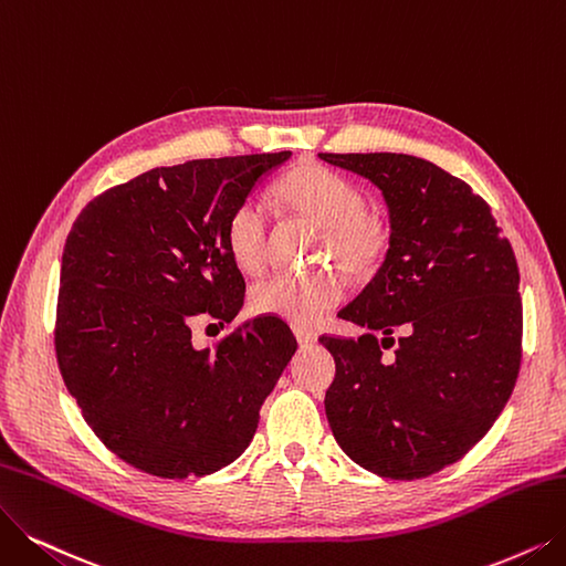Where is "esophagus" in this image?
<instances>
[{
  "label": "esophagus",
  "instance_id": "obj_1",
  "mask_svg": "<svg viewBox=\"0 0 566 566\" xmlns=\"http://www.w3.org/2000/svg\"><path fill=\"white\" fill-rule=\"evenodd\" d=\"M292 332H295L300 346H311V344L318 342V334H315V332L308 329V327H300V325H297V327H292Z\"/></svg>",
  "mask_w": 566,
  "mask_h": 566
}]
</instances>
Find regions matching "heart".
I'll list each match as a JSON object with an SVG mask.
<instances>
[{"instance_id":"1","label":"heart","mask_w":566,"mask_h":566,"mask_svg":"<svg viewBox=\"0 0 566 566\" xmlns=\"http://www.w3.org/2000/svg\"><path fill=\"white\" fill-rule=\"evenodd\" d=\"M279 195L295 211L325 230L323 255L350 274H369L388 251V228L367 213V197L353 180L325 167H302L279 184ZM269 209L243 199L228 218L224 243L239 269L258 274L266 262ZM344 300V281L334 271L287 274L279 271L251 290V308L260 315L311 325Z\"/></svg>"}]
</instances>
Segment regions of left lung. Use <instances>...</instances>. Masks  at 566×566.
Returning a JSON list of instances; mask_svg holds the SVG:
<instances>
[{"label": "left lung", "instance_id": "left-lung-1", "mask_svg": "<svg viewBox=\"0 0 566 566\" xmlns=\"http://www.w3.org/2000/svg\"><path fill=\"white\" fill-rule=\"evenodd\" d=\"M321 160L374 184L390 220L386 260L338 311L367 334L321 336L336 361L325 395L332 434L382 479H422L467 455L513 392L523 342L513 248L485 199L422 157L321 153ZM399 324L410 334L388 360L381 349Z\"/></svg>", "mask_w": 566, "mask_h": 566}]
</instances>
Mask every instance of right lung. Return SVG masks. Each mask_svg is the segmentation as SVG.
<instances>
[{"label": "right lung", "mask_w": 566, "mask_h": 566, "mask_svg": "<svg viewBox=\"0 0 566 566\" xmlns=\"http://www.w3.org/2000/svg\"><path fill=\"white\" fill-rule=\"evenodd\" d=\"M290 150L157 167L95 197L66 237L55 353L85 422L160 479L209 476L253 441L297 338L274 315L192 346V323H232L245 281L228 218Z\"/></svg>", "instance_id": "right-lung-1"}]
</instances>
